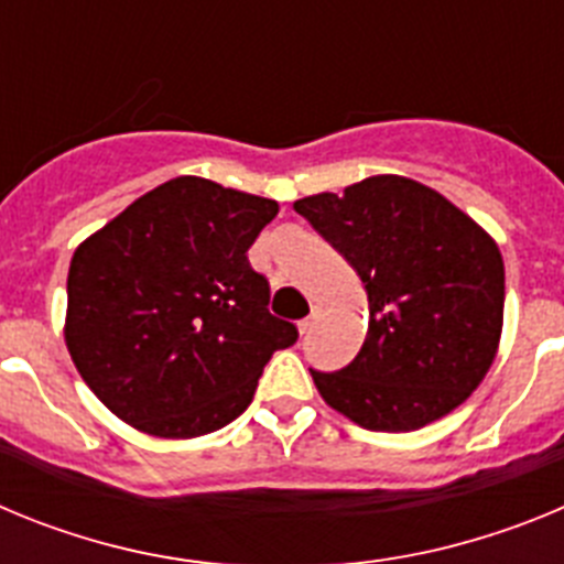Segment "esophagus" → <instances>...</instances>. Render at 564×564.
<instances>
[{
	"mask_svg": "<svg viewBox=\"0 0 564 564\" xmlns=\"http://www.w3.org/2000/svg\"><path fill=\"white\" fill-rule=\"evenodd\" d=\"M313 325H316V316L302 318V322H299V333H302V336H305V333H311V330H313Z\"/></svg>",
	"mask_w": 564,
	"mask_h": 564,
	"instance_id": "34e87169",
	"label": "esophagus"
}]
</instances>
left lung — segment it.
Listing matches in <instances>:
<instances>
[{"mask_svg":"<svg viewBox=\"0 0 564 564\" xmlns=\"http://www.w3.org/2000/svg\"><path fill=\"white\" fill-rule=\"evenodd\" d=\"M361 276L370 325L338 372L311 370L333 410L372 432H412L460 406L497 356L500 248L423 183L376 174L293 203Z\"/></svg>","mask_w":564,"mask_h":564,"instance_id":"left-lung-1","label":"left lung"}]
</instances>
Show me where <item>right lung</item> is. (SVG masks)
<instances>
[{
    "mask_svg": "<svg viewBox=\"0 0 564 564\" xmlns=\"http://www.w3.org/2000/svg\"><path fill=\"white\" fill-rule=\"evenodd\" d=\"M276 212L186 174L76 248L64 341L109 412L147 435L197 437L248 410L273 352L299 338L248 262Z\"/></svg>",
    "mask_w": 564,
    "mask_h": 564,
    "instance_id": "1",
    "label": "right lung"
}]
</instances>
